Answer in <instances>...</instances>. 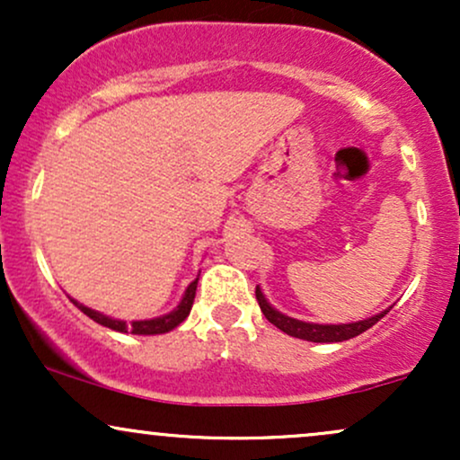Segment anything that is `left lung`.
Returning <instances> with one entry per match:
<instances>
[{"instance_id":"left-lung-1","label":"left lung","mask_w":460,"mask_h":460,"mask_svg":"<svg viewBox=\"0 0 460 460\" xmlns=\"http://www.w3.org/2000/svg\"><path fill=\"white\" fill-rule=\"evenodd\" d=\"M255 296H257V303H260V307L263 311V315H266V320L270 322V324L277 326V329H281L283 332H288V335L298 337V340L315 341V344H329V341L352 340V337L361 335L363 331L372 329V326L376 324V322L381 320L383 315L389 311L387 309V311H383V314L374 315V318L355 322V324H311V322H300V320L288 318V315L279 314L277 309H272L270 303L263 298L260 288L255 289Z\"/></svg>"}]
</instances>
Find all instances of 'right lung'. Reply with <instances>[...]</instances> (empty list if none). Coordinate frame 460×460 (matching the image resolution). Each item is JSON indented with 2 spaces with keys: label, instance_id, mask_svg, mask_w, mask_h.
Masks as SVG:
<instances>
[{
  "label": "right lung",
  "instance_id": "right-lung-1",
  "mask_svg": "<svg viewBox=\"0 0 460 460\" xmlns=\"http://www.w3.org/2000/svg\"><path fill=\"white\" fill-rule=\"evenodd\" d=\"M197 283L199 279H194L192 283L188 285L186 294H183L181 303H179V307L175 311H171V314L162 315V318H153V320H138V322H123V320H114V318H108V315L99 314V311H93L88 307H84V305H77L79 311H84V314L88 315V318L97 322V324L102 326H108V329L112 331H120V332H134V335H160V332H168L172 331L175 326L181 324L183 320L190 315V309H192V303H194V294H197Z\"/></svg>",
  "mask_w": 460,
  "mask_h": 460
}]
</instances>
